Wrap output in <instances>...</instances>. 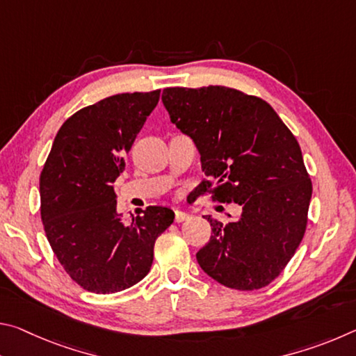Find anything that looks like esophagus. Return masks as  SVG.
<instances>
[{"instance_id": "1", "label": "esophagus", "mask_w": 356, "mask_h": 356, "mask_svg": "<svg viewBox=\"0 0 356 356\" xmlns=\"http://www.w3.org/2000/svg\"><path fill=\"white\" fill-rule=\"evenodd\" d=\"M174 215H176V221L177 222H182V221H186V220L190 218V213H186V212H184V210H180V209L174 210Z\"/></svg>"}]
</instances>
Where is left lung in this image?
<instances>
[{"instance_id":"1","label":"left lung","mask_w":356,"mask_h":356,"mask_svg":"<svg viewBox=\"0 0 356 356\" xmlns=\"http://www.w3.org/2000/svg\"><path fill=\"white\" fill-rule=\"evenodd\" d=\"M171 122L195 141L209 177L197 188L242 209L196 252L210 278L237 291L268 286L305 236L312 195L292 131L267 102L226 86L166 88ZM231 216V215H229Z\"/></svg>"}]
</instances>
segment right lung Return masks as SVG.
<instances>
[{
    "mask_svg": "<svg viewBox=\"0 0 356 356\" xmlns=\"http://www.w3.org/2000/svg\"><path fill=\"white\" fill-rule=\"evenodd\" d=\"M152 92L116 94L81 108L56 134L40 172V216L58 261L78 286L114 293L140 282L156 237L174 221L168 207L138 209L125 222L113 184L136 135L159 104Z\"/></svg>",
    "mask_w": 356,
    "mask_h": 356,
    "instance_id": "add662e5",
    "label": "right lung"
}]
</instances>
